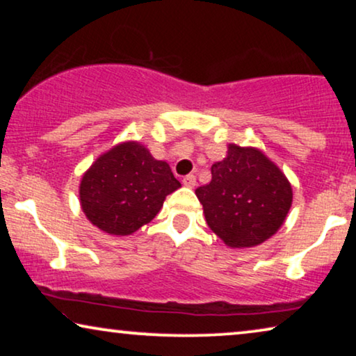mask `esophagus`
<instances>
[{
    "mask_svg": "<svg viewBox=\"0 0 356 356\" xmlns=\"http://www.w3.org/2000/svg\"><path fill=\"white\" fill-rule=\"evenodd\" d=\"M183 184L188 188H194L196 186V177H194V175H186V177L183 178Z\"/></svg>",
    "mask_w": 356,
    "mask_h": 356,
    "instance_id": "obj_1",
    "label": "esophagus"
}]
</instances>
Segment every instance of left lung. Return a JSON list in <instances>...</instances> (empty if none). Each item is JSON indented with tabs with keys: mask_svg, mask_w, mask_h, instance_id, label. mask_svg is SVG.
Here are the masks:
<instances>
[{
	"mask_svg": "<svg viewBox=\"0 0 356 356\" xmlns=\"http://www.w3.org/2000/svg\"><path fill=\"white\" fill-rule=\"evenodd\" d=\"M212 179L196 189L207 225L232 248H251L270 238L291 206V186L261 150L230 145L212 165Z\"/></svg>",
	"mask_w": 356,
	"mask_h": 356,
	"instance_id": "left-lung-1",
	"label": "left lung"
}]
</instances>
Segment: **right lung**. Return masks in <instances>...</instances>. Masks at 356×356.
Masks as SVG:
<instances>
[{
	"label": "right lung",
	"mask_w": 356,
	"mask_h": 356,
	"mask_svg": "<svg viewBox=\"0 0 356 356\" xmlns=\"http://www.w3.org/2000/svg\"><path fill=\"white\" fill-rule=\"evenodd\" d=\"M179 186L167 162L155 160L144 145L124 143L97 159L82 177L81 206L100 230L131 235L152 220Z\"/></svg>",
	"instance_id": "1"
}]
</instances>
